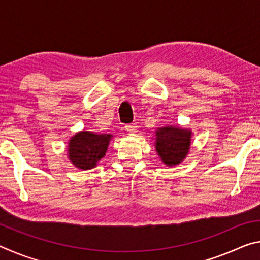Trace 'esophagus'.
I'll return each instance as SVG.
<instances>
[{
	"instance_id": "esophagus-1",
	"label": "esophagus",
	"mask_w": 260,
	"mask_h": 260,
	"mask_svg": "<svg viewBox=\"0 0 260 260\" xmlns=\"http://www.w3.org/2000/svg\"><path fill=\"white\" fill-rule=\"evenodd\" d=\"M136 129H138V126H136L135 124H129L126 126V131L128 132V133H135Z\"/></svg>"
}]
</instances>
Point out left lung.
Here are the masks:
<instances>
[{
	"label": "left lung",
	"instance_id": "1",
	"mask_svg": "<svg viewBox=\"0 0 260 260\" xmlns=\"http://www.w3.org/2000/svg\"><path fill=\"white\" fill-rule=\"evenodd\" d=\"M155 135V149L165 165L175 166L186 159L191 147V129L170 125L157 128Z\"/></svg>",
	"mask_w": 260,
	"mask_h": 260
}]
</instances>
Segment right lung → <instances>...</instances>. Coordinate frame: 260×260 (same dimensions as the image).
<instances>
[{"label":"right lung","mask_w":260,"mask_h":260,"mask_svg":"<svg viewBox=\"0 0 260 260\" xmlns=\"http://www.w3.org/2000/svg\"><path fill=\"white\" fill-rule=\"evenodd\" d=\"M111 134H98L81 131L69 140L68 158L79 170H91L105 156Z\"/></svg>","instance_id":"obj_1"}]
</instances>
